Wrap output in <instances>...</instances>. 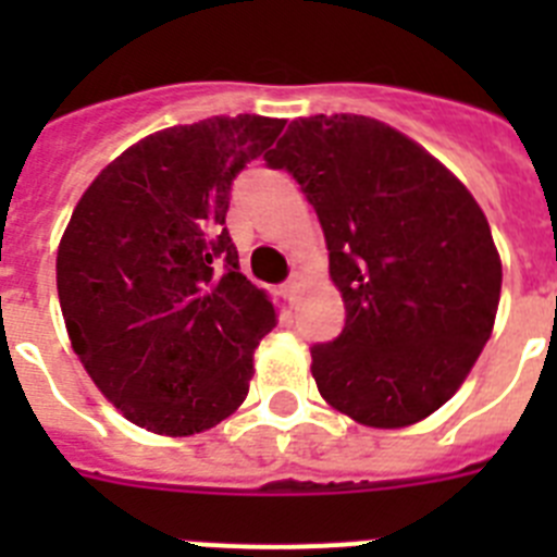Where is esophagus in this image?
I'll return each instance as SVG.
<instances>
[{
  "label": "esophagus",
  "mask_w": 557,
  "mask_h": 557,
  "mask_svg": "<svg viewBox=\"0 0 557 557\" xmlns=\"http://www.w3.org/2000/svg\"><path fill=\"white\" fill-rule=\"evenodd\" d=\"M298 289H301V275L295 273V275H289V282L284 284V293H287L289 298H295V295H298Z\"/></svg>",
  "instance_id": "esophagus-1"
}]
</instances>
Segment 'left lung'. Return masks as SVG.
I'll return each instance as SVG.
<instances>
[{
    "instance_id": "left-lung-1",
    "label": "left lung",
    "mask_w": 557,
    "mask_h": 557,
    "mask_svg": "<svg viewBox=\"0 0 557 557\" xmlns=\"http://www.w3.org/2000/svg\"><path fill=\"white\" fill-rule=\"evenodd\" d=\"M321 220L346 326L312 346L334 410L410 426L455 396L494 329L502 262L471 191L424 147L357 113L295 120L264 156Z\"/></svg>"
}]
</instances>
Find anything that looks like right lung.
Segmentation results:
<instances>
[{
	"instance_id": "add662e5",
	"label": "right lung",
	"mask_w": 557,
	"mask_h": 557,
	"mask_svg": "<svg viewBox=\"0 0 557 557\" xmlns=\"http://www.w3.org/2000/svg\"><path fill=\"white\" fill-rule=\"evenodd\" d=\"M282 131L256 113L166 127L113 159L72 211L55 264L69 339L136 426L195 435L248 396L275 309L239 273L225 211L236 175Z\"/></svg>"
}]
</instances>
